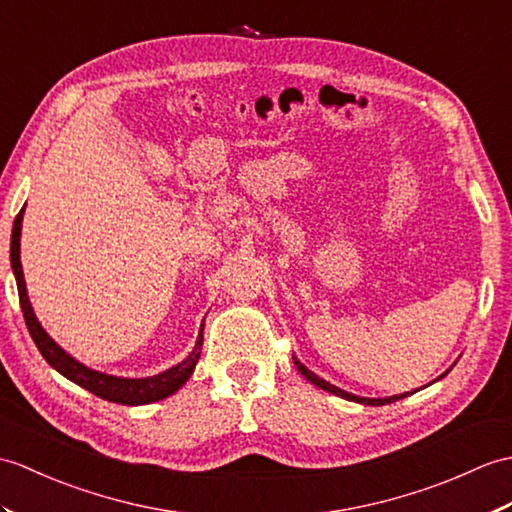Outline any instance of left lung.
I'll return each instance as SVG.
<instances>
[{"instance_id":"left-lung-1","label":"left lung","mask_w":512,"mask_h":512,"mask_svg":"<svg viewBox=\"0 0 512 512\" xmlns=\"http://www.w3.org/2000/svg\"><path fill=\"white\" fill-rule=\"evenodd\" d=\"M292 360H294V364H296V368H299V373L305 377V379H310V382L314 384V386H318V388H323V390H327V392H331V395H336V397H342V399H347V401H355V403H364V406H386V403H392V401H399V399H403V397H408V395H412V392H417V390H412V392H403V395H395V397H384V399H371V397H358V395H351V392H347V390H342V388H338V386H334V384H329V382H325L323 377H318L316 373H312L310 368H307L305 364H301L299 360L294 358L292 355ZM447 373H443L441 377L438 379H443Z\"/></svg>"}]
</instances>
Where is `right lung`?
Masks as SVG:
<instances>
[{"label": "right lung", "instance_id": "obj_1", "mask_svg": "<svg viewBox=\"0 0 512 512\" xmlns=\"http://www.w3.org/2000/svg\"><path fill=\"white\" fill-rule=\"evenodd\" d=\"M21 220H23V209L17 213L15 224H13V235H10V264H13V272L17 279L23 318H26L30 336H32L34 344L39 347L45 362L52 368H56V371L63 377H67L69 382H74L85 390L93 392L95 397H100L104 401L122 403V406H144V403H154V401H161L165 397L174 395V392L181 388L194 373L196 362L200 358L202 329H205V325H200L192 353H189L183 362H178L176 366L168 368V371H163L159 375L130 379V377L106 375L100 371H93V368H87L85 364H80L78 360L71 358L65 349L58 347V344L50 336H47V331L41 327L37 316H34V310H32L30 299H28V290H26V279H23V270H21V255H19L21 253V248H19L21 246ZM202 323H205V320H202Z\"/></svg>", "mask_w": 512, "mask_h": 512}]
</instances>
